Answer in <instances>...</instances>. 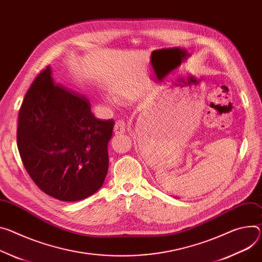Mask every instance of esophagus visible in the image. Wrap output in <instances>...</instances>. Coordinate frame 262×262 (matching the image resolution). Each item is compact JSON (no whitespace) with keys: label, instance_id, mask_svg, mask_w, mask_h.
I'll return each mask as SVG.
<instances>
[{"label":"esophagus","instance_id":"1","mask_svg":"<svg viewBox=\"0 0 262 262\" xmlns=\"http://www.w3.org/2000/svg\"><path fill=\"white\" fill-rule=\"evenodd\" d=\"M127 125L124 120H118L115 125V134L116 135H122L126 132Z\"/></svg>","mask_w":262,"mask_h":262}]
</instances>
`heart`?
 I'll return each instance as SVG.
<instances>
[{"mask_svg": "<svg viewBox=\"0 0 262 262\" xmlns=\"http://www.w3.org/2000/svg\"><path fill=\"white\" fill-rule=\"evenodd\" d=\"M118 98L119 99H128V98H130L132 97V93L130 92H123V91H120L118 93Z\"/></svg>", "mask_w": 262, "mask_h": 262, "instance_id": "obj_1", "label": "heart"}]
</instances>
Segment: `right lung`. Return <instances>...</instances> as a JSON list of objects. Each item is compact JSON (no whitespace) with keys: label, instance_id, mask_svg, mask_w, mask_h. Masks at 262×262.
I'll use <instances>...</instances> for the list:
<instances>
[{"label":"right lung","instance_id":"1","mask_svg":"<svg viewBox=\"0 0 262 262\" xmlns=\"http://www.w3.org/2000/svg\"><path fill=\"white\" fill-rule=\"evenodd\" d=\"M113 119L100 120L83 95L56 83L47 67L27 91L18 113L16 142L37 187L56 200L77 202L103 185Z\"/></svg>","mask_w":262,"mask_h":262}]
</instances>
